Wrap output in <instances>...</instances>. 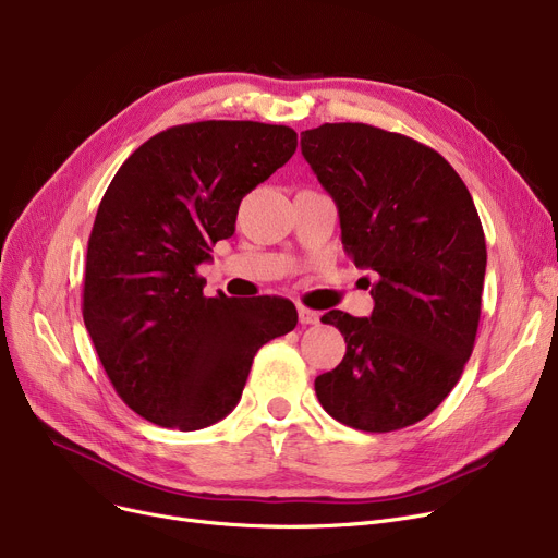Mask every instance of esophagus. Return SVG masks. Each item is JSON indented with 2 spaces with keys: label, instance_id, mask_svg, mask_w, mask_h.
<instances>
[{
  "label": "esophagus",
  "instance_id": "1",
  "mask_svg": "<svg viewBox=\"0 0 558 558\" xmlns=\"http://www.w3.org/2000/svg\"><path fill=\"white\" fill-rule=\"evenodd\" d=\"M318 318H320V314L318 312H314V310H310V307H303V305H299V320L303 326H312V324H318Z\"/></svg>",
  "mask_w": 558,
  "mask_h": 558
}]
</instances>
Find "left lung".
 I'll use <instances>...</instances> for the list:
<instances>
[{
  "label": "left lung",
  "mask_w": 558,
  "mask_h": 558,
  "mask_svg": "<svg viewBox=\"0 0 558 558\" xmlns=\"http://www.w3.org/2000/svg\"><path fill=\"white\" fill-rule=\"evenodd\" d=\"M301 151L335 198L343 251L375 280L368 318L320 316L345 339L314 379L326 412L362 432L429 416L473 353L486 242L471 192L429 146L360 122L301 133Z\"/></svg>",
  "instance_id": "8db88e82"
}]
</instances>
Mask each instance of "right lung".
<instances>
[{
	"label": "right lung",
	"instance_id": "add662e5",
	"mask_svg": "<svg viewBox=\"0 0 558 558\" xmlns=\"http://www.w3.org/2000/svg\"><path fill=\"white\" fill-rule=\"evenodd\" d=\"M294 129L171 126L110 181L87 240L83 320L114 391L142 418L203 429L240 402L257 350L299 324L287 299L203 296L196 276L242 198L296 151Z\"/></svg>",
	"mask_w": 558,
	"mask_h": 558
}]
</instances>
